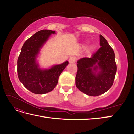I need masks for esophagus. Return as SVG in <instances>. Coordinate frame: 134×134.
<instances>
[{"label": "esophagus", "instance_id": "34e87169", "mask_svg": "<svg viewBox=\"0 0 134 134\" xmlns=\"http://www.w3.org/2000/svg\"><path fill=\"white\" fill-rule=\"evenodd\" d=\"M76 60V58H75V57L72 56L70 58L69 62L70 63H75Z\"/></svg>", "mask_w": 134, "mask_h": 134}]
</instances>
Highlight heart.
Masks as SVG:
<instances>
[{"label": "heart", "instance_id": "b5f03b06", "mask_svg": "<svg viewBox=\"0 0 134 134\" xmlns=\"http://www.w3.org/2000/svg\"><path fill=\"white\" fill-rule=\"evenodd\" d=\"M93 48H94V47L93 46V45H91V46H90L89 48H88V51H91L93 49Z\"/></svg>", "mask_w": 134, "mask_h": 134}]
</instances>
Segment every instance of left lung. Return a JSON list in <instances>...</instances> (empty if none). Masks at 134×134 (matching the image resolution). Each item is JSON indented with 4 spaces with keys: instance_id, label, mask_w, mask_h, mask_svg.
Returning a JSON list of instances; mask_svg holds the SVG:
<instances>
[{
    "instance_id": "8db88e82",
    "label": "left lung",
    "mask_w": 134,
    "mask_h": 134,
    "mask_svg": "<svg viewBox=\"0 0 134 134\" xmlns=\"http://www.w3.org/2000/svg\"><path fill=\"white\" fill-rule=\"evenodd\" d=\"M99 41L101 47L90 58L77 62L76 86L88 96H97L107 92L112 86L117 71L114 51L101 35Z\"/></svg>"
}]
</instances>
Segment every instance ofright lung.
<instances>
[{
    "mask_svg": "<svg viewBox=\"0 0 134 134\" xmlns=\"http://www.w3.org/2000/svg\"><path fill=\"white\" fill-rule=\"evenodd\" d=\"M55 31L42 30L25 42L17 60V72L21 83L35 94H44L52 91L58 84L60 75L69 64L66 61L55 65L49 69L41 70L36 57L41 47Z\"/></svg>",
    "mask_w": 134,
    "mask_h": 134,
    "instance_id": "1",
    "label": "right lung"
}]
</instances>
